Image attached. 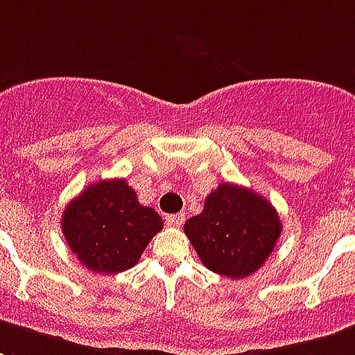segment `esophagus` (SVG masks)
<instances>
[{
    "label": "esophagus",
    "instance_id": "esophagus-1",
    "mask_svg": "<svg viewBox=\"0 0 355 355\" xmlns=\"http://www.w3.org/2000/svg\"><path fill=\"white\" fill-rule=\"evenodd\" d=\"M165 222L171 227H180L184 224V214H171V216H165Z\"/></svg>",
    "mask_w": 355,
    "mask_h": 355
}]
</instances>
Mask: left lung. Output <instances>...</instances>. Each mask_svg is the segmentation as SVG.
Here are the masks:
<instances>
[{
  "label": "left lung",
  "mask_w": 355,
  "mask_h": 355,
  "mask_svg": "<svg viewBox=\"0 0 355 355\" xmlns=\"http://www.w3.org/2000/svg\"><path fill=\"white\" fill-rule=\"evenodd\" d=\"M282 231L275 207L256 191L224 182L205 199L203 212L184 224L203 265L227 278L256 272Z\"/></svg>",
  "instance_id": "left-lung-1"
}]
</instances>
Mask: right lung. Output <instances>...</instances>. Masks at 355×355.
<instances>
[{"mask_svg":"<svg viewBox=\"0 0 355 355\" xmlns=\"http://www.w3.org/2000/svg\"><path fill=\"white\" fill-rule=\"evenodd\" d=\"M164 220L139 203L124 178L101 180L65 207L62 231L71 252L94 272L116 275L137 263Z\"/></svg>","mask_w":355,"mask_h":355,"instance_id":"obj_1","label":"right lung"}]
</instances>
